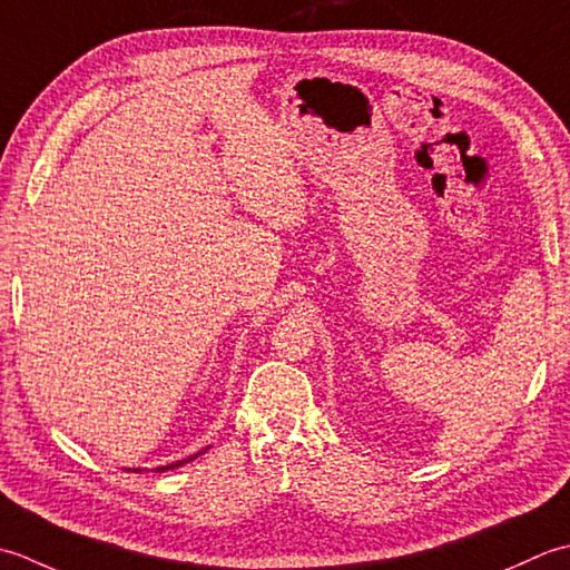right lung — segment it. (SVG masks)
I'll return each mask as SVG.
<instances>
[{
  "instance_id": "obj_1",
  "label": "right lung",
  "mask_w": 570,
  "mask_h": 570,
  "mask_svg": "<svg viewBox=\"0 0 570 570\" xmlns=\"http://www.w3.org/2000/svg\"><path fill=\"white\" fill-rule=\"evenodd\" d=\"M208 448H204L202 452H206ZM202 452H196V455H191V458H187V460H177V462H171V464H165V468H157V472H167V470H174V468H181L184 462H189V460H194V458H199ZM135 472H139V470H135Z\"/></svg>"
}]
</instances>
